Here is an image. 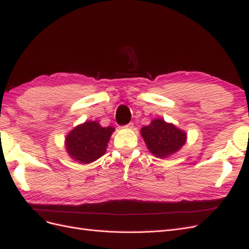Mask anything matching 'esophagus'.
I'll return each mask as SVG.
<instances>
[{
  "instance_id": "34e87169",
  "label": "esophagus",
  "mask_w": 249,
  "mask_h": 249,
  "mask_svg": "<svg viewBox=\"0 0 249 249\" xmlns=\"http://www.w3.org/2000/svg\"><path fill=\"white\" fill-rule=\"evenodd\" d=\"M132 127H133V123H128V124H126V125H124L123 126V128H128V129H131L132 128Z\"/></svg>"
}]
</instances>
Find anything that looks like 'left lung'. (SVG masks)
Segmentation results:
<instances>
[{
    "instance_id": "8db88e82",
    "label": "left lung",
    "mask_w": 249,
    "mask_h": 249,
    "mask_svg": "<svg viewBox=\"0 0 249 249\" xmlns=\"http://www.w3.org/2000/svg\"><path fill=\"white\" fill-rule=\"evenodd\" d=\"M141 135L148 150L157 158L175 154L186 142L185 132L162 119H156L149 125L142 127Z\"/></svg>"
}]
</instances>
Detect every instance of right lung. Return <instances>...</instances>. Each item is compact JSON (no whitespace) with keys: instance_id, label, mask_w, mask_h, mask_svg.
Instances as JSON below:
<instances>
[{"instance_id":"obj_1","label":"right lung","mask_w":249,"mask_h":249,"mask_svg":"<svg viewBox=\"0 0 249 249\" xmlns=\"http://www.w3.org/2000/svg\"><path fill=\"white\" fill-rule=\"evenodd\" d=\"M113 127H102L97 121H88L68 133L65 146L68 155L83 164L98 160L106 152Z\"/></svg>"}]
</instances>
